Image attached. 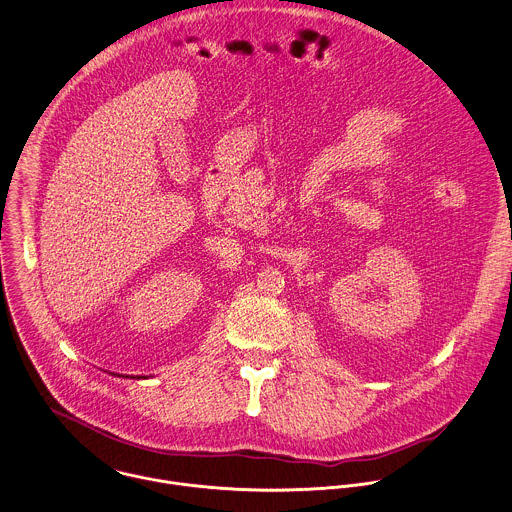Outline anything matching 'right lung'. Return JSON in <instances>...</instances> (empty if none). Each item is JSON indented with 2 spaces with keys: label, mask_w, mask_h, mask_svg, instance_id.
<instances>
[{
  "label": "right lung",
  "mask_w": 512,
  "mask_h": 512,
  "mask_svg": "<svg viewBox=\"0 0 512 512\" xmlns=\"http://www.w3.org/2000/svg\"><path fill=\"white\" fill-rule=\"evenodd\" d=\"M126 378H128V376H126Z\"/></svg>",
  "instance_id": "obj_1"
}]
</instances>
